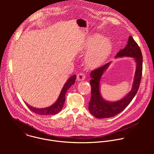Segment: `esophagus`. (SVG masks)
I'll list each match as a JSON object with an SVG mask.
<instances>
[{
	"label": "esophagus",
	"mask_w": 154,
	"mask_h": 154,
	"mask_svg": "<svg viewBox=\"0 0 154 154\" xmlns=\"http://www.w3.org/2000/svg\"><path fill=\"white\" fill-rule=\"evenodd\" d=\"M85 79V74L84 73H82V72H81V73H78V75H77V80L78 81H83V80H84Z\"/></svg>",
	"instance_id": "1"
}]
</instances>
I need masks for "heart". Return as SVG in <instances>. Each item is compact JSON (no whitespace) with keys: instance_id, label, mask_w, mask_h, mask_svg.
<instances>
[{"instance_id":"1","label":"heart","mask_w":154,"mask_h":154,"mask_svg":"<svg viewBox=\"0 0 154 154\" xmlns=\"http://www.w3.org/2000/svg\"><path fill=\"white\" fill-rule=\"evenodd\" d=\"M84 48L90 50L85 56V63L89 67H97L103 63L110 56L112 44L107 39L100 34L90 36Z\"/></svg>"}]
</instances>
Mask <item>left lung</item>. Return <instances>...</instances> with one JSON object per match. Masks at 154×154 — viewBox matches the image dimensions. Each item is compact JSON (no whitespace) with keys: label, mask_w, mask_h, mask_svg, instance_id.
I'll return each mask as SVG.
<instances>
[{"label":"left lung","mask_w":154,"mask_h":154,"mask_svg":"<svg viewBox=\"0 0 154 154\" xmlns=\"http://www.w3.org/2000/svg\"><path fill=\"white\" fill-rule=\"evenodd\" d=\"M133 57L136 67L131 91L124 98L115 102L107 101L102 97L100 91V81L104 72L108 68L111 62L92 70L90 73V85L91 87V97L89 103L88 110L96 118H110L125 110L132 101L139 88L142 73L143 57L139 45L132 36L129 37L128 44L125 48L120 50L116 57Z\"/></svg>","instance_id":"1"}]
</instances>
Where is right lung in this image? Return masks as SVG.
Instances as JSON below:
<instances>
[{"instance_id":"add662e5","label":"right lung","mask_w":154,"mask_h":154,"mask_svg":"<svg viewBox=\"0 0 154 154\" xmlns=\"http://www.w3.org/2000/svg\"><path fill=\"white\" fill-rule=\"evenodd\" d=\"M76 79V75H74L71 76L69 79L66 81L65 84L63 87L62 88L61 92L59 95V97L57 101L54 103L52 106L46 107V108H42V109H38L33 107L29 105H28L26 103L25 104L26 106L29 109V110L34 112V113L38 114V115H55L59 112L63 107L64 103L65 101V95L66 91L68 89L70 88L73 84H75Z\"/></svg>"}]
</instances>
